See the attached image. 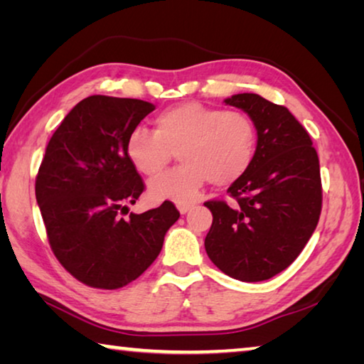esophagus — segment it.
I'll return each mask as SVG.
<instances>
[{
	"mask_svg": "<svg viewBox=\"0 0 364 364\" xmlns=\"http://www.w3.org/2000/svg\"><path fill=\"white\" fill-rule=\"evenodd\" d=\"M193 207L194 205H191V204H180V205H178V210H180L181 215H186Z\"/></svg>",
	"mask_w": 364,
	"mask_h": 364,
	"instance_id": "obj_1",
	"label": "esophagus"
}]
</instances>
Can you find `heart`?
Wrapping results in <instances>:
<instances>
[{"label": "heart", "instance_id": "b5f03b06", "mask_svg": "<svg viewBox=\"0 0 364 364\" xmlns=\"http://www.w3.org/2000/svg\"><path fill=\"white\" fill-rule=\"evenodd\" d=\"M178 149L181 167L154 178L147 191L154 200L193 204L208 180L226 186L247 173L257 130L242 112L189 101L162 110L154 119V132L134 128L125 144L128 160L146 176L167 167Z\"/></svg>", "mask_w": 364, "mask_h": 364}]
</instances>
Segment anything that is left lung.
I'll return each instance as SVG.
<instances>
[{
    "label": "left lung",
    "mask_w": 364,
    "mask_h": 364,
    "mask_svg": "<svg viewBox=\"0 0 364 364\" xmlns=\"http://www.w3.org/2000/svg\"><path fill=\"white\" fill-rule=\"evenodd\" d=\"M257 130L254 162L228 193L236 204L208 200L213 221L205 237L210 260L244 282L286 269L311 237L321 213L319 160L310 134L284 106L254 93L226 97Z\"/></svg>",
    "instance_id": "obj_1"
}]
</instances>
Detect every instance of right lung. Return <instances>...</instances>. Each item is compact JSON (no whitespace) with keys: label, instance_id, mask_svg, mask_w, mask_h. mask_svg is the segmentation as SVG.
<instances>
[{"label":"right lung","instance_id":"1","mask_svg":"<svg viewBox=\"0 0 364 364\" xmlns=\"http://www.w3.org/2000/svg\"><path fill=\"white\" fill-rule=\"evenodd\" d=\"M154 109L141 100L90 96L46 146L35 194L48 241L59 263L90 287L119 289L139 278L180 218L168 200L122 217L144 191L127 157V138Z\"/></svg>","mask_w":364,"mask_h":364}]
</instances>
